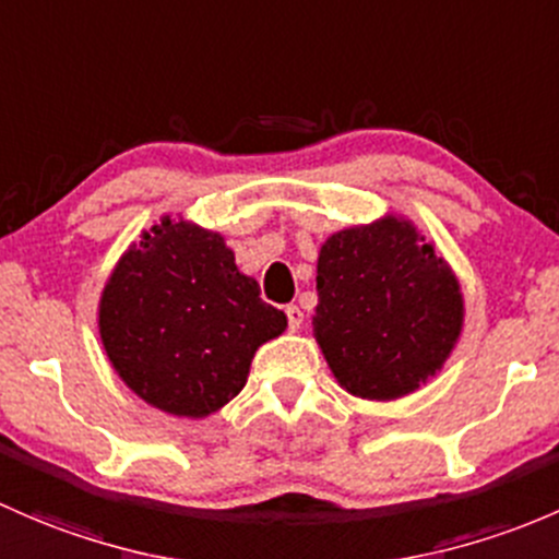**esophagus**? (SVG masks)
<instances>
[{
  "mask_svg": "<svg viewBox=\"0 0 559 559\" xmlns=\"http://www.w3.org/2000/svg\"><path fill=\"white\" fill-rule=\"evenodd\" d=\"M285 314H287V328H290V331H298V328L304 325V312L296 307V304L285 307Z\"/></svg>",
  "mask_w": 559,
  "mask_h": 559,
  "instance_id": "esophagus-1",
  "label": "esophagus"
}]
</instances>
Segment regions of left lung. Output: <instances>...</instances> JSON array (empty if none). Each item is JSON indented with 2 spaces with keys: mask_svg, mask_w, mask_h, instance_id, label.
I'll return each instance as SVG.
<instances>
[{
  "mask_svg": "<svg viewBox=\"0 0 559 559\" xmlns=\"http://www.w3.org/2000/svg\"><path fill=\"white\" fill-rule=\"evenodd\" d=\"M314 338L347 393L393 401L428 382L463 328L452 269L399 217L344 228L320 247Z\"/></svg>",
  "mask_w": 559,
  "mask_h": 559,
  "instance_id": "obj_1",
  "label": "left lung"
}]
</instances>
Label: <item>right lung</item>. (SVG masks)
Returning <instances> with one entry per match:
<instances>
[{"mask_svg": "<svg viewBox=\"0 0 559 559\" xmlns=\"http://www.w3.org/2000/svg\"><path fill=\"white\" fill-rule=\"evenodd\" d=\"M285 328L221 234L171 217L129 247L99 304L109 364L142 401L177 417L226 406L255 349Z\"/></svg>", "mask_w": 559, "mask_h": 559, "instance_id": "obj_1", "label": "right lung"}]
</instances>
